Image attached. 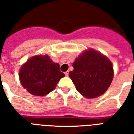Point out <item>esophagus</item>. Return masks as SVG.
I'll list each match as a JSON object with an SVG mask.
<instances>
[{
    "label": "esophagus",
    "mask_w": 134,
    "mask_h": 134,
    "mask_svg": "<svg viewBox=\"0 0 134 134\" xmlns=\"http://www.w3.org/2000/svg\"><path fill=\"white\" fill-rule=\"evenodd\" d=\"M65 76H68V75H69V71H65Z\"/></svg>",
    "instance_id": "obj_1"
}]
</instances>
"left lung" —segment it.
<instances>
[{
  "label": "left lung",
  "instance_id": "8db88e82",
  "mask_svg": "<svg viewBox=\"0 0 134 134\" xmlns=\"http://www.w3.org/2000/svg\"><path fill=\"white\" fill-rule=\"evenodd\" d=\"M73 71L69 76L82 95L95 98L105 92L113 79L112 63L107 57L90 49L82 53L74 62Z\"/></svg>",
  "mask_w": 134,
  "mask_h": 134
}]
</instances>
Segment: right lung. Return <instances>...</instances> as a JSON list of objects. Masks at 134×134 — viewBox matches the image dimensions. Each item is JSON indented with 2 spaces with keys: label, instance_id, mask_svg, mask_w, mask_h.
<instances>
[{
  "label": "right lung",
  "instance_id": "add662e5",
  "mask_svg": "<svg viewBox=\"0 0 134 134\" xmlns=\"http://www.w3.org/2000/svg\"><path fill=\"white\" fill-rule=\"evenodd\" d=\"M65 74L60 65L53 63L48 55H36L21 67L19 79L22 86L30 94L45 96L53 91Z\"/></svg>",
  "mask_w": 134,
  "mask_h": 134
}]
</instances>
